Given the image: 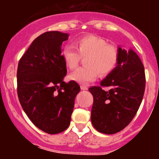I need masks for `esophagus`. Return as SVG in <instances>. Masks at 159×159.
Returning <instances> with one entry per match:
<instances>
[{
	"instance_id": "obj_1",
	"label": "esophagus",
	"mask_w": 159,
	"mask_h": 159,
	"mask_svg": "<svg viewBox=\"0 0 159 159\" xmlns=\"http://www.w3.org/2000/svg\"><path fill=\"white\" fill-rule=\"evenodd\" d=\"M81 90H88V87L84 85H81Z\"/></svg>"
}]
</instances>
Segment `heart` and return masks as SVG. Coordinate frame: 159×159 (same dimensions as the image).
Listing matches in <instances>:
<instances>
[{"instance_id": "1", "label": "heart", "mask_w": 159, "mask_h": 159, "mask_svg": "<svg viewBox=\"0 0 159 159\" xmlns=\"http://www.w3.org/2000/svg\"><path fill=\"white\" fill-rule=\"evenodd\" d=\"M75 48L68 45L63 49L62 55L67 66L70 69L76 68L81 57L86 67L78 68L70 75V79L81 84H87L98 76L108 75L116 67L118 51L112 44H107L103 38L94 35H87L75 41Z\"/></svg>"}]
</instances>
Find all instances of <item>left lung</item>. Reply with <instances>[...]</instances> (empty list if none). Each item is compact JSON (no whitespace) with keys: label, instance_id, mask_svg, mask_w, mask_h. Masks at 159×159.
Here are the masks:
<instances>
[{"label":"left lung","instance_id":"left-lung-1","mask_svg":"<svg viewBox=\"0 0 159 159\" xmlns=\"http://www.w3.org/2000/svg\"><path fill=\"white\" fill-rule=\"evenodd\" d=\"M115 68L101 81L102 87L89 89L93 95L91 120L99 132L112 134L124 129L137 113L145 89L144 66L138 54L118 47Z\"/></svg>","mask_w":159,"mask_h":159}]
</instances>
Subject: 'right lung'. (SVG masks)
<instances>
[{"mask_svg":"<svg viewBox=\"0 0 159 159\" xmlns=\"http://www.w3.org/2000/svg\"><path fill=\"white\" fill-rule=\"evenodd\" d=\"M68 36L60 31L41 34L17 67V95L22 108L36 127L51 134L68 128L80 91L77 82L64 81L67 68L61 46Z\"/></svg>","mask_w":159,"mask_h":159,"instance_id":"1","label":"right lung"}]
</instances>
